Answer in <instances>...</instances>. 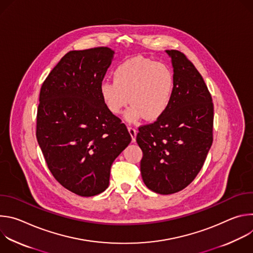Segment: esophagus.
<instances>
[{
  "instance_id": "esophagus-1",
  "label": "esophagus",
  "mask_w": 253,
  "mask_h": 253,
  "mask_svg": "<svg viewBox=\"0 0 253 253\" xmlns=\"http://www.w3.org/2000/svg\"><path fill=\"white\" fill-rule=\"evenodd\" d=\"M128 131L131 135V138H132V142H135L136 141V135H137V130L135 127L133 126H129L128 127Z\"/></svg>"
}]
</instances>
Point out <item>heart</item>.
<instances>
[{
  "mask_svg": "<svg viewBox=\"0 0 253 253\" xmlns=\"http://www.w3.org/2000/svg\"><path fill=\"white\" fill-rule=\"evenodd\" d=\"M175 78L164 63L137 56L120 63L113 71V82L103 81L99 91L106 109L119 115L128 102L127 121L145 118L156 121L164 115L172 101Z\"/></svg>",
  "mask_w": 253,
  "mask_h": 253,
  "instance_id": "heart-1",
  "label": "heart"
}]
</instances>
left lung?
Here are the masks:
<instances>
[{"instance_id": "1", "label": "left lung", "mask_w": 253, "mask_h": 253, "mask_svg": "<svg viewBox=\"0 0 253 253\" xmlns=\"http://www.w3.org/2000/svg\"><path fill=\"white\" fill-rule=\"evenodd\" d=\"M171 57L175 89L167 111L154 123L139 127L136 141L144 183L159 194L187 187L201 170L213 141V103L195 66L180 51Z\"/></svg>"}]
</instances>
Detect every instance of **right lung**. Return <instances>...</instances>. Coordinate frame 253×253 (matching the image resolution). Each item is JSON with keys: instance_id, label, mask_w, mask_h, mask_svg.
<instances>
[{"instance_id": "right-lung-1", "label": "right lung", "mask_w": 253, "mask_h": 253, "mask_svg": "<svg viewBox=\"0 0 253 253\" xmlns=\"http://www.w3.org/2000/svg\"><path fill=\"white\" fill-rule=\"evenodd\" d=\"M113 55L107 47L70 51L40 91L36 136L47 166L63 187L84 197L108 187L113 161L131 142L100 96Z\"/></svg>"}]
</instances>
